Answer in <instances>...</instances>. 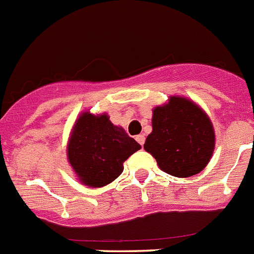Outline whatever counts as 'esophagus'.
Here are the masks:
<instances>
[{
  "instance_id": "obj_1",
  "label": "esophagus",
  "mask_w": 254,
  "mask_h": 254,
  "mask_svg": "<svg viewBox=\"0 0 254 254\" xmlns=\"http://www.w3.org/2000/svg\"><path fill=\"white\" fill-rule=\"evenodd\" d=\"M136 141L139 142V144H141V145H144V142H145V136L142 135V133H140V135L136 136Z\"/></svg>"
}]
</instances>
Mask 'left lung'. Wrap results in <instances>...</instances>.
Listing matches in <instances>:
<instances>
[{"mask_svg":"<svg viewBox=\"0 0 254 254\" xmlns=\"http://www.w3.org/2000/svg\"><path fill=\"white\" fill-rule=\"evenodd\" d=\"M215 132L209 115L196 102L170 96L153 109L152 132L144 144L162 171L177 178L196 175L210 161Z\"/></svg>","mask_w":254,"mask_h":254,"instance_id":"8db88e82","label":"left lung"}]
</instances>
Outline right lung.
I'll return each instance as SVG.
<instances>
[{
  "label": "right lung",
  "mask_w": 254,
  "mask_h": 254,
  "mask_svg": "<svg viewBox=\"0 0 254 254\" xmlns=\"http://www.w3.org/2000/svg\"><path fill=\"white\" fill-rule=\"evenodd\" d=\"M141 145L113 125L106 113L83 112L67 141V160L81 184L101 188L122 174L123 162Z\"/></svg>",
  "instance_id": "1"
}]
</instances>
